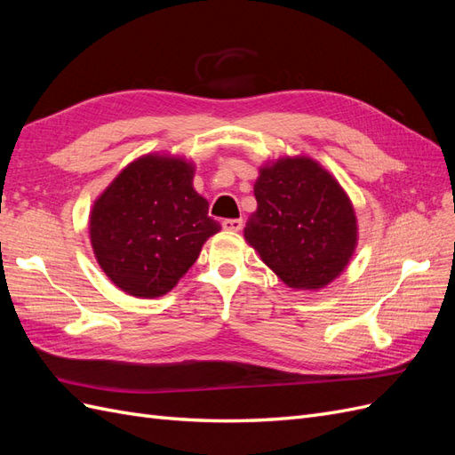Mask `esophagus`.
<instances>
[{
    "instance_id": "1",
    "label": "esophagus",
    "mask_w": 455,
    "mask_h": 455,
    "mask_svg": "<svg viewBox=\"0 0 455 455\" xmlns=\"http://www.w3.org/2000/svg\"><path fill=\"white\" fill-rule=\"evenodd\" d=\"M222 228L224 229H228V231H241V228H243V220L241 218H235V220H224L222 222Z\"/></svg>"
}]
</instances>
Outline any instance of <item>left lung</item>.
<instances>
[{"label":"left lung","instance_id":"1","mask_svg":"<svg viewBox=\"0 0 455 455\" xmlns=\"http://www.w3.org/2000/svg\"><path fill=\"white\" fill-rule=\"evenodd\" d=\"M258 209L244 241L296 291H321L338 279L356 249L359 226L346 189L319 161L281 157L259 167Z\"/></svg>","mask_w":455,"mask_h":455}]
</instances>
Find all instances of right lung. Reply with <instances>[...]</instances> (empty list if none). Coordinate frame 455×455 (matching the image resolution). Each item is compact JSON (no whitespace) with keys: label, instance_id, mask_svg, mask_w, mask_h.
<instances>
[{"label":"right lung","instance_id":"add662e5","mask_svg":"<svg viewBox=\"0 0 455 455\" xmlns=\"http://www.w3.org/2000/svg\"><path fill=\"white\" fill-rule=\"evenodd\" d=\"M196 164L171 154L129 163L94 201L89 235L99 266L123 292L159 298L196 264L220 224L194 189Z\"/></svg>","mask_w":455,"mask_h":455}]
</instances>
